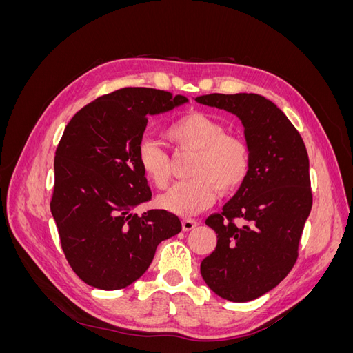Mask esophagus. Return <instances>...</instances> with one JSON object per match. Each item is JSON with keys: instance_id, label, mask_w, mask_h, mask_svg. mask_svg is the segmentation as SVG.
<instances>
[{"instance_id": "obj_1", "label": "esophagus", "mask_w": 353, "mask_h": 353, "mask_svg": "<svg viewBox=\"0 0 353 353\" xmlns=\"http://www.w3.org/2000/svg\"><path fill=\"white\" fill-rule=\"evenodd\" d=\"M199 225V222L194 219H184L183 221V230L184 231H191L193 228H196Z\"/></svg>"}]
</instances>
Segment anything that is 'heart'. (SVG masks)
Listing matches in <instances>:
<instances>
[{"instance_id": "heart-1", "label": "heart", "mask_w": 353, "mask_h": 353, "mask_svg": "<svg viewBox=\"0 0 353 353\" xmlns=\"http://www.w3.org/2000/svg\"><path fill=\"white\" fill-rule=\"evenodd\" d=\"M165 135L176 148L194 152L188 175L160 199V205L179 216H193L210 208L219 194L237 191L249 178L250 147L244 138L225 134V126L203 112H190L176 117ZM137 162L145 178L159 188L168 187L170 159L154 140L144 138L137 147Z\"/></svg>"}]
</instances>
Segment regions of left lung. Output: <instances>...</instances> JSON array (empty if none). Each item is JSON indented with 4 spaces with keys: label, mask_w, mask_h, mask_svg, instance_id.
Listing matches in <instances>:
<instances>
[{
    "label": "left lung",
    "mask_w": 353,
    "mask_h": 353,
    "mask_svg": "<svg viewBox=\"0 0 353 353\" xmlns=\"http://www.w3.org/2000/svg\"><path fill=\"white\" fill-rule=\"evenodd\" d=\"M196 101L236 114L250 147L249 178L206 219L218 241L200 265L213 293L249 302L279 285L297 261L312 208L307 152L293 123L262 95L208 94Z\"/></svg>",
    "instance_id": "8db88e82"
}]
</instances>
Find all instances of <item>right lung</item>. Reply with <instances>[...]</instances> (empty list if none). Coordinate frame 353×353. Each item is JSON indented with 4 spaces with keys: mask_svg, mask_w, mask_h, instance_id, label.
<instances>
[{
    "mask_svg": "<svg viewBox=\"0 0 353 353\" xmlns=\"http://www.w3.org/2000/svg\"><path fill=\"white\" fill-rule=\"evenodd\" d=\"M154 88H122L74 114L54 156L50 201L63 253L79 279L101 290L132 284L150 266L160 241L176 236L174 213L134 209L152 199L137 162L148 116L187 103Z\"/></svg>",
    "mask_w": 353,
    "mask_h": 353,
    "instance_id": "right-lung-1",
    "label": "right lung"
}]
</instances>
